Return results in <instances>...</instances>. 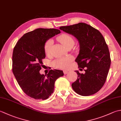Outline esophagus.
I'll list each match as a JSON object with an SVG mask.
<instances>
[{"label": "esophagus", "instance_id": "esophagus-1", "mask_svg": "<svg viewBox=\"0 0 121 121\" xmlns=\"http://www.w3.org/2000/svg\"><path fill=\"white\" fill-rule=\"evenodd\" d=\"M68 72H69L68 71L63 70V73H64V74H65H65H68Z\"/></svg>", "mask_w": 121, "mask_h": 121}]
</instances>
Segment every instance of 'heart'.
I'll list each match as a JSON object with an SVG mask.
<instances>
[{
	"mask_svg": "<svg viewBox=\"0 0 121 121\" xmlns=\"http://www.w3.org/2000/svg\"><path fill=\"white\" fill-rule=\"evenodd\" d=\"M57 39L64 47L68 48L70 46H73L74 40L72 36L68 34H62L57 37ZM52 40L51 39L46 41L44 45V50L46 55L49 56L50 53V49L52 44ZM73 61V58L71 56L59 58L55 59L52 62L53 67L57 69H65L68 68Z\"/></svg>",
	"mask_w": 121,
	"mask_h": 121,
	"instance_id": "heart-1",
	"label": "heart"
}]
</instances>
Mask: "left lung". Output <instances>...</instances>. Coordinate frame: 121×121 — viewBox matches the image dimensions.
Instances as JSON below:
<instances>
[{
    "instance_id": "1",
    "label": "left lung",
    "mask_w": 121,
    "mask_h": 121,
    "mask_svg": "<svg viewBox=\"0 0 121 121\" xmlns=\"http://www.w3.org/2000/svg\"><path fill=\"white\" fill-rule=\"evenodd\" d=\"M60 29L78 40L79 52L75 61L81 70L85 68V74L75 71L78 79L72 87L81 96L96 93L106 82L111 65L109 50L104 36L98 30L84 23L61 26Z\"/></svg>"
}]
</instances>
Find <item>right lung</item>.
I'll use <instances>...</instances> for the list:
<instances>
[{
  "label": "right lung",
  "instance_id": "obj_1",
  "mask_svg": "<svg viewBox=\"0 0 121 121\" xmlns=\"http://www.w3.org/2000/svg\"><path fill=\"white\" fill-rule=\"evenodd\" d=\"M61 32L55 29H39L28 32L18 40L12 55V72L22 91L37 100H45L53 93L55 81L64 74L51 70L40 74L42 60L45 58L44 45Z\"/></svg>",
  "mask_w": 121,
  "mask_h": 121
}]
</instances>
